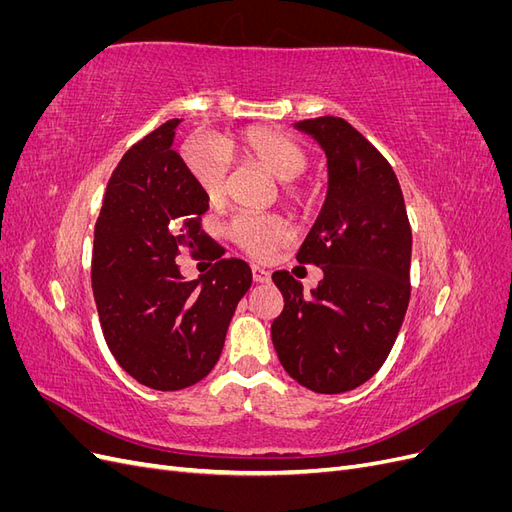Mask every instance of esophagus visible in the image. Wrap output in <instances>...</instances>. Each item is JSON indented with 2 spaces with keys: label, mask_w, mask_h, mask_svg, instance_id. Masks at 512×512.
<instances>
[{
  "label": "esophagus",
  "mask_w": 512,
  "mask_h": 512,
  "mask_svg": "<svg viewBox=\"0 0 512 512\" xmlns=\"http://www.w3.org/2000/svg\"><path fill=\"white\" fill-rule=\"evenodd\" d=\"M252 277H254V282H258V284H267L271 280V273L267 269H262V267H252Z\"/></svg>",
  "instance_id": "1"
}]
</instances>
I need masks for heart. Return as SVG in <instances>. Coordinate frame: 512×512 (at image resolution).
Masks as SVG:
<instances>
[{"label":"heart","instance_id":"heart-1","mask_svg":"<svg viewBox=\"0 0 512 512\" xmlns=\"http://www.w3.org/2000/svg\"><path fill=\"white\" fill-rule=\"evenodd\" d=\"M228 147L239 158L256 162L275 181H280L284 185V198L290 205L305 203V192L292 183L305 173L309 164L307 153L299 143H294L292 138L269 128H250L232 136ZM188 166L198 188L205 192L211 203L222 200L226 185L224 160L215 156V153H209V156H205V153H194V156L188 158ZM230 237L250 256L267 258L277 247L286 243L288 228L280 218H273V215L241 213L230 222Z\"/></svg>","mask_w":512,"mask_h":512}]
</instances>
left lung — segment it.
Wrapping results in <instances>:
<instances>
[{
  "instance_id": "obj_1",
  "label": "left lung",
  "mask_w": 512,
  "mask_h": 512,
  "mask_svg": "<svg viewBox=\"0 0 512 512\" xmlns=\"http://www.w3.org/2000/svg\"><path fill=\"white\" fill-rule=\"evenodd\" d=\"M327 156L329 190L297 254L324 277L303 294L288 271L273 282L284 309L271 339L288 376L324 395L367 382L389 356L410 301L412 230L391 164L342 117L294 123Z\"/></svg>"
}]
</instances>
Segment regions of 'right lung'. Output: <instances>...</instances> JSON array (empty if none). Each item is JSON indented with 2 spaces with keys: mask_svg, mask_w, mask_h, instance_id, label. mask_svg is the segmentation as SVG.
<instances>
[{
  "mask_svg": "<svg viewBox=\"0 0 512 512\" xmlns=\"http://www.w3.org/2000/svg\"><path fill=\"white\" fill-rule=\"evenodd\" d=\"M179 123H162L113 170L91 260L106 346L136 382L156 391L188 389L209 374L252 286L247 262L220 252L196 280L179 271L181 250H215L200 230L209 198L173 149Z\"/></svg>",
  "mask_w": 512,
  "mask_h": 512,
  "instance_id": "add662e5",
  "label": "right lung"
}]
</instances>
